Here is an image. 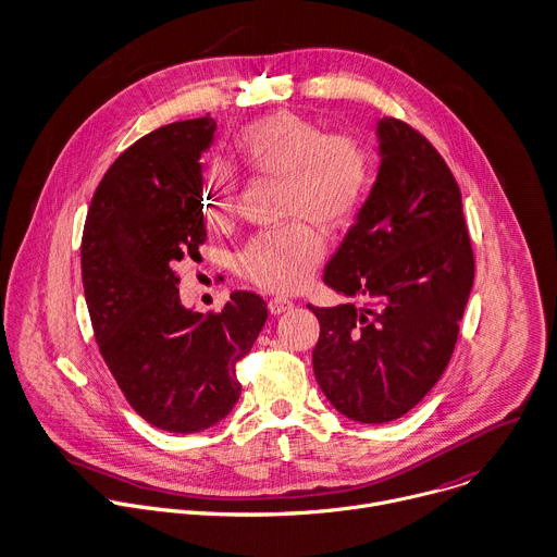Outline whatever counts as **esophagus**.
<instances>
[{"label":"esophagus","mask_w":557,"mask_h":557,"mask_svg":"<svg viewBox=\"0 0 557 557\" xmlns=\"http://www.w3.org/2000/svg\"><path fill=\"white\" fill-rule=\"evenodd\" d=\"M268 309H270V313H274V315H278V313H285V311H289V309H292V300H287V298H281V296H276V298H270V302H268Z\"/></svg>","instance_id":"1"}]
</instances>
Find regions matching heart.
<instances>
[{
  "instance_id": "1",
  "label": "heart",
  "mask_w": 557,
  "mask_h": 557,
  "mask_svg": "<svg viewBox=\"0 0 557 557\" xmlns=\"http://www.w3.org/2000/svg\"><path fill=\"white\" fill-rule=\"evenodd\" d=\"M239 162L265 177L281 180V214L289 224L255 235L237 255V272L259 289L294 294L313 276L324 257L322 235L300 220L347 224L364 206L375 180V153L356 134H326L318 123L292 111L244 127L235 143ZM239 180L214 162L203 173V214L214 226L235 214Z\"/></svg>"
}]
</instances>
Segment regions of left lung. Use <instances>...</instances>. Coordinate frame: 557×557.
<instances>
[{
	"instance_id": "1",
	"label": "left lung",
	"mask_w": 557,
	"mask_h": 557,
	"mask_svg": "<svg viewBox=\"0 0 557 557\" xmlns=\"http://www.w3.org/2000/svg\"><path fill=\"white\" fill-rule=\"evenodd\" d=\"M382 164L324 283L364 305L311 307L313 373L326 399L360 423L414 408L446 371L472 283L461 188L430 140L399 119L377 125Z\"/></svg>"
}]
</instances>
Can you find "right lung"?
I'll list each match as a JSON object with an SVG mask.
<instances>
[{
	"instance_id": "add662e5",
	"label": "right lung",
	"mask_w": 557,
	"mask_h": 557,
	"mask_svg": "<svg viewBox=\"0 0 557 557\" xmlns=\"http://www.w3.org/2000/svg\"><path fill=\"white\" fill-rule=\"evenodd\" d=\"M214 121L164 125L125 149L94 190L81 274L98 351L151 425L190 434L239 399L237 364L268 320L265 300L233 292L219 311L186 309L177 263L206 242L201 153Z\"/></svg>"
}]
</instances>
